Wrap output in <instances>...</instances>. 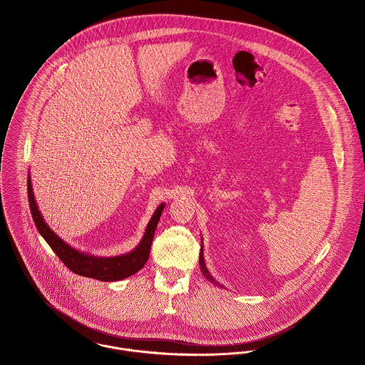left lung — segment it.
<instances>
[{
  "label": "left lung",
  "mask_w": 365,
  "mask_h": 365,
  "mask_svg": "<svg viewBox=\"0 0 365 365\" xmlns=\"http://www.w3.org/2000/svg\"><path fill=\"white\" fill-rule=\"evenodd\" d=\"M200 267H201V271H202V274L205 275V278L209 279L212 284H215V285H219V287H222L220 284H217L216 282V279H213L212 278V275L209 274L208 268H207V264H205V259H204V253H202V250H201V255H200Z\"/></svg>",
  "instance_id": "8db88e82"
}]
</instances>
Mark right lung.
Instances as JSON below:
<instances>
[{"label":"right lung","mask_w":365,"mask_h":365,"mask_svg":"<svg viewBox=\"0 0 365 365\" xmlns=\"http://www.w3.org/2000/svg\"><path fill=\"white\" fill-rule=\"evenodd\" d=\"M28 200H29V207H31L34 222H35L39 233L46 240V243L52 247L53 252L57 255V257L61 260V262L70 271H73L78 275L100 279L105 282L128 278L143 268V265L149 259L157 223H158L161 212L164 209V204H160L157 207L152 219L149 220V223L146 226V232H145L142 240L130 253L115 256V257H98V256H93V255H88V253H84V252H80V250L71 247L49 227V225L45 222L41 210L38 208V204L35 201V194L32 190V182H31L29 174H28Z\"/></svg>","instance_id":"1"}]
</instances>
